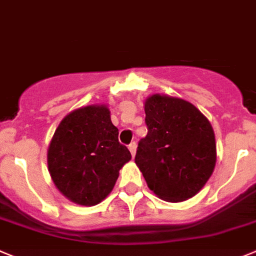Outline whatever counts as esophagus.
I'll return each instance as SVG.
<instances>
[{
  "mask_svg": "<svg viewBox=\"0 0 256 256\" xmlns=\"http://www.w3.org/2000/svg\"><path fill=\"white\" fill-rule=\"evenodd\" d=\"M128 150L131 152V156H135V153H136V142H130V144H128Z\"/></svg>",
  "mask_w": 256,
  "mask_h": 256,
  "instance_id": "1",
  "label": "esophagus"
}]
</instances>
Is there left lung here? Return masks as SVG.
<instances>
[{"label":"left lung","instance_id":"left-lung-1","mask_svg":"<svg viewBox=\"0 0 256 256\" xmlns=\"http://www.w3.org/2000/svg\"><path fill=\"white\" fill-rule=\"evenodd\" d=\"M146 136L135 163L149 188L166 202H184L206 184L216 166V139L202 112L180 98L154 94L145 102Z\"/></svg>","mask_w":256,"mask_h":256}]
</instances>
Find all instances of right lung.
<instances>
[{"mask_svg":"<svg viewBox=\"0 0 256 256\" xmlns=\"http://www.w3.org/2000/svg\"><path fill=\"white\" fill-rule=\"evenodd\" d=\"M47 156L57 188L71 202L86 206L111 192L118 171L131 160L104 106H88L68 114L52 138Z\"/></svg>","mask_w":256,"mask_h":256,"instance_id":"add662e5","label":"right lung"}]
</instances>
